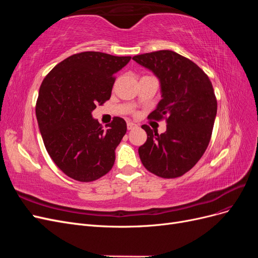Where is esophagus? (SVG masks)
I'll use <instances>...</instances> for the list:
<instances>
[{"instance_id": "esophagus-1", "label": "esophagus", "mask_w": 258, "mask_h": 258, "mask_svg": "<svg viewBox=\"0 0 258 258\" xmlns=\"http://www.w3.org/2000/svg\"><path fill=\"white\" fill-rule=\"evenodd\" d=\"M127 127H128V129H129V130H132V129L137 128V127H138V124H137V123H135V122H132V121H128V122H127Z\"/></svg>"}]
</instances>
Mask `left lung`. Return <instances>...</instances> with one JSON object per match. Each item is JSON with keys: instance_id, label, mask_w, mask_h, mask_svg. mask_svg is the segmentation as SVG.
<instances>
[{"instance_id": "1", "label": "left lung", "mask_w": 258, "mask_h": 258, "mask_svg": "<svg viewBox=\"0 0 258 258\" xmlns=\"http://www.w3.org/2000/svg\"><path fill=\"white\" fill-rule=\"evenodd\" d=\"M132 59L160 82L161 100L148 118L167 121L161 135L143 124L147 140L139 147L140 159L157 176H181L199 161L212 136L217 112L212 83L196 63L174 51L159 50Z\"/></svg>"}]
</instances>
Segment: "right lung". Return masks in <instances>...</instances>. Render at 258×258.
I'll use <instances>...</instances> for the list:
<instances>
[{
    "instance_id": "add662e5",
    "label": "right lung",
    "mask_w": 258,
    "mask_h": 258,
    "mask_svg": "<svg viewBox=\"0 0 258 258\" xmlns=\"http://www.w3.org/2000/svg\"><path fill=\"white\" fill-rule=\"evenodd\" d=\"M130 59L99 51L75 53L54 67L41 85L35 113L46 151L76 181H96L114 166L127 123L114 117L104 130L91 113L111 98L114 75Z\"/></svg>"
}]
</instances>
